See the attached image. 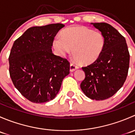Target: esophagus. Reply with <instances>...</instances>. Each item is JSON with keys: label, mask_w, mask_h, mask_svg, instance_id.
I'll return each mask as SVG.
<instances>
[{"label": "esophagus", "mask_w": 135, "mask_h": 135, "mask_svg": "<svg viewBox=\"0 0 135 135\" xmlns=\"http://www.w3.org/2000/svg\"><path fill=\"white\" fill-rule=\"evenodd\" d=\"M78 68H79L78 65H77L76 64L74 63V62H71V63H70V71L71 72L74 71V70H76V69H78Z\"/></svg>", "instance_id": "34e87169"}]
</instances>
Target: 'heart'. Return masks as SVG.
I'll use <instances>...</instances> for the list:
<instances>
[{"instance_id":"b5f03b06","label":"heart","mask_w":135,"mask_h":135,"mask_svg":"<svg viewBox=\"0 0 135 135\" xmlns=\"http://www.w3.org/2000/svg\"><path fill=\"white\" fill-rule=\"evenodd\" d=\"M53 45L60 56H64L72 49L74 57L84 65L95 62L101 55L104 38L100 32L85 27H69L61 36L55 37Z\"/></svg>"}]
</instances>
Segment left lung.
Here are the masks:
<instances>
[{"label":"left lung","instance_id":"1","mask_svg":"<svg viewBox=\"0 0 135 135\" xmlns=\"http://www.w3.org/2000/svg\"><path fill=\"white\" fill-rule=\"evenodd\" d=\"M101 32L104 46L97 60L83 66L85 79L81 90L93 100L107 99L114 95L126 81L129 67V55L125 38L107 23H91Z\"/></svg>","mask_w":135,"mask_h":135}]
</instances>
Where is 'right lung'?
I'll use <instances>...</instances> for the list:
<instances>
[{"mask_svg":"<svg viewBox=\"0 0 135 135\" xmlns=\"http://www.w3.org/2000/svg\"><path fill=\"white\" fill-rule=\"evenodd\" d=\"M62 23L32 27L15 40L9 55V73L16 89L30 101L52 100L64 78L70 73V62L54 55L51 46Z\"/></svg>","mask_w":135,"mask_h":135,"instance_id":"right-lung-1","label":"right lung"}]
</instances>
